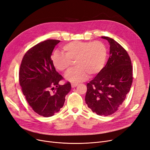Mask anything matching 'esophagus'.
<instances>
[{"instance_id":"34e87169","label":"esophagus","mask_w":150,"mask_h":150,"mask_svg":"<svg viewBox=\"0 0 150 150\" xmlns=\"http://www.w3.org/2000/svg\"><path fill=\"white\" fill-rule=\"evenodd\" d=\"M77 85H78L77 83H71V88H75Z\"/></svg>"}]
</instances>
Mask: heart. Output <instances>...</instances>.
Wrapping results in <instances>:
<instances>
[{
  "label": "heart",
  "mask_w": 150,
  "mask_h": 150,
  "mask_svg": "<svg viewBox=\"0 0 150 150\" xmlns=\"http://www.w3.org/2000/svg\"><path fill=\"white\" fill-rule=\"evenodd\" d=\"M62 48L65 54L55 51L51 59L55 69L61 71H67L75 61L76 67L65 75L69 81L80 82L86 80L88 75L98 74L105 63L107 49L100 41H72Z\"/></svg>",
  "instance_id": "heart-1"
}]
</instances>
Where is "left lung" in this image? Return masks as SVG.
Listing matches in <instances>:
<instances>
[{
  "mask_svg": "<svg viewBox=\"0 0 150 150\" xmlns=\"http://www.w3.org/2000/svg\"><path fill=\"white\" fill-rule=\"evenodd\" d=\"M110 45L105 66L87 84L85 102L100 116L114 113L125 100L132 83V66L127 51L113 38L102 37Z\"/></svg>",
  "mask_w": 150,
  "mask_h": 150,
  "instance_id": "left-lung-1",
  "label": "left lung"
}]
</instances>
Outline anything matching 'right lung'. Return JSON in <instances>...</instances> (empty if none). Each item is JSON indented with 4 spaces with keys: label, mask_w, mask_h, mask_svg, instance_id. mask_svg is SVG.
<instances>
[{
    "label": "right lung",
    "mask_w": 150,
    "mask_h": 150,
    "mask_svg": "<svg viewBox=\"0 0 150 150\" xmlns=\"http://www.w3.org/2000/svg\"><path fill=\"white\" fill-rule=\"evenodd\" d=\"M59 42L47 40L37 44L24 54L19 69V83L25 99L35 113L44 117L52 116L59 111L71 89L69 82L64 85L59 84L63 78L51 59L52 52Z\"/></svg>",
    "instance_id": "1"
}]
</instances>
